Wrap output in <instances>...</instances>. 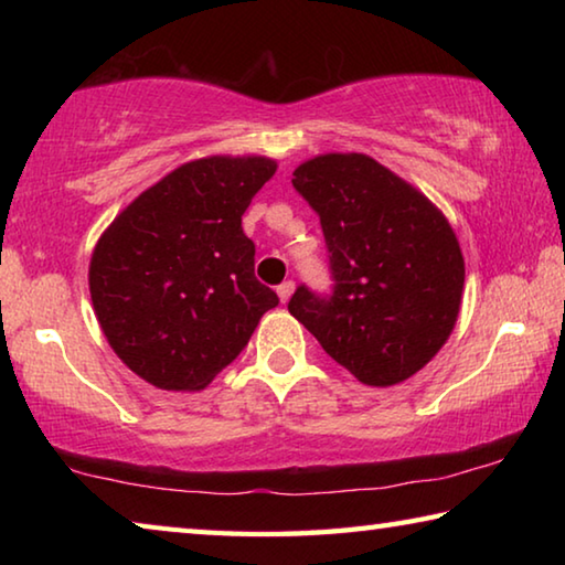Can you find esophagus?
I'll list each match as a JSON object with an SVG mask.
<instances>
[{
  "label": "esophagus",
  "mask_w": 565,
  "mask_h": 565,
  "mask_svg": "<svg viewBox=\"0 0 565 565\" xmlns=\"http://www.w3.org/2000/svg\"><path fill=\"white\" fill-rule=\"evenodd\" d=\"M276 294H279L281 303L289 301V299H291V294H294V281H284V284L276 286Z\"/></svg>",
  "instance_id": "34e87169"
}]
</instances>
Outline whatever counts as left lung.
Wrapping results in <instances>:
<instances>
[{
    "mask_svg": "<svg viewBox=\"0 0 565 565\" xmlns=\"http://www.w3.org/2000/svg\"><path fill=\"white\" fill-rule=\"evenodd\" d=\"M319 214L331 294L296 286L291 317L361 384L394 386L454 331L463 256L446 216L366 154H323L294 171Z\"/></svg>",
    "mask_w": 565,
    "mask_h": 565,
    "instance_id": "8db88e82",
    "label": "left lung"
}]
</instances>
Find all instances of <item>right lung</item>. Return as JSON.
Here are the masks:
<instances>
[{"instance_id": "add662e5", "label": "right lung", "mask_w": 565, "mask_h": 565, "mask_svg": "<svg viewBox=\"0 0 565 565\" xmlns=\"http://www.w3.org/2000/svg\"><path fill=\"white\" fill-rule=\"evenodd\" d=\"M274 171L264 157L189 161L134 199L94 248L104 337L157 388H204L279 303L254 276L256 246L242 228Z\"/></svg>"}]
</instances>
